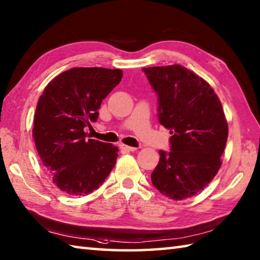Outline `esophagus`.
I'll use <instances>...</instances> for the list:
<instances>
[{
    "instance_id": "1",
    "label": "esophagus",
    "mask_w": 260,
    "mask_h": 260,
    "mask_svg": "<svg viewBox=\"0 0 260 260\" xmlns=\"http://www.w3.org/2000/svg\"><path fill=\"white\" fill-rule=\"evenodd\" d=\"M120 148L125 151V153H129V151H135L137 148L135 147H130V146H126V145H120Z\"/></svg>"
}]
</instances>
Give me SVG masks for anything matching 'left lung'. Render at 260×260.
Returning <instances> with one entry per match:
<instances>
[{"label":"left lung","mask_w":260,"mask_h":260,"mask_svg":"<svg viewBox=\"0 0 260 260\" xmlns=\"http://www.w3.org/2000/svg\"><path fill=\"white\" fill-rule=\"evenodd\" d=\"M158 96V120L170 130L171 150H159L151 182L173 200L192 197L221 168L229 126L222 103L202 77L180 64L144 68Z\"/></svg>","instance_id":"8db88e82"}]
</instances>
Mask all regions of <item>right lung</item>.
Instances as JSON below:
<instances>
[{"instance_id":"right-lung-1","label":"right lung","mask_w":260,"mask_h":260,"mask_svg":"<svg viewBox=\"0 0 260 260\" xmlns=\"http://www.w3.org/2000/svg\"><path fill=\"white\" fill-rule=\"evenodd\" d=\"M122 76L120 69L72 68L54 78L39 97L32 128L36 149L67 194L90 193L114 168L117 147L87 139L84 129L97 121L102 101Z\"/></svg>"}]
</instances>
